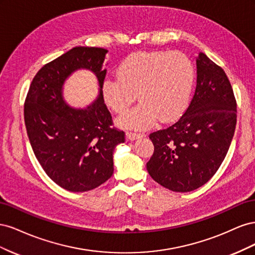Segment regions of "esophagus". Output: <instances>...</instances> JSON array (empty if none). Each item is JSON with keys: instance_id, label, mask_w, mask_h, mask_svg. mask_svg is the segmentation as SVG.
Instances as JSON below:
<instances>
[{"instance_id": "34e87169", "label": "esophagus", "mask_w": 255, "mask_h": 255, "mask_svg": "<svg viewBox=\"0 0 255 255\" xmlns=\"http://www.w3.org/2000/svg\"><path fill=\"white\" fill-rule=\"evenodd\" d=\"M126 136L128 140H136V139H138V138L143 137V134H140V133L138 134V133H134V132H127Z\"/></svg>"}]
</instances>
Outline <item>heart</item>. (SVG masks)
<instances>
[{
    "instance_id": "heart-1",
    "label": "heart",
    "mask_w": 255,
    "mask_h": 255,
    "mask_svg": "<svg viewBox=\"0 0 255 255\" xmlns=\"http://www.w3.org/2000/svg\"><path fill=\"white\" fill-rule=\"evenodd\" d=\"M195 68L181 52H137L123 59L117 78L106 79L102 95L106 105L123 113L137 98L140 103L123 114V128L144 129L156 120L171 121L183 114L189 102Z\"/></svg>"
}]
</instances>
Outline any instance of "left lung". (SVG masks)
<instances>
[{
	"instance_id": "8db88e82",
	"label": "left lung",
	"mask_w": 255,
	"mask_h": 255,
	"mask_svg": "<svg viewBox=\"0 0 255 255\" xmlns=\"http://www.w3.org/2000/svg\"><path fill=\"white\" fill-rule=\"evenodd\" d=\"M236 100L223 69L205 54L197 57V86L186 112L172 126L150 134L146 163L152 179L172 191L201 187L225 159L236 127Z\"/></svg>"
}]
</instances>
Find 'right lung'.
Instances as JSON below:
<instances>
[{
	"mask_svg": "<svg viewBox=\"0 0 255 255\" xmlns=\"http://www.w3.org/2000/svg\"><path fill=\"white\" fill-rule=\"evenodd\" d=\"M106 53L95 47L71 49L37 72L25 99L24 121L35 156L50 179L69 191H88L109 180L114 149L125 142L102 95ZM79 68L94 72L100 87L96 101L84 110L68 107L62 98L64 81Z\"/></svg>",
	"mask_w": 255,
	"mask_h": 255,
	"instance_id": "1",
	"label": "right lung"
}]
</instances>
